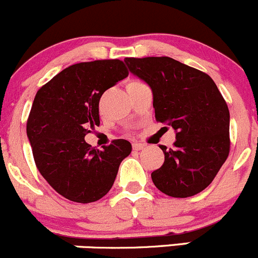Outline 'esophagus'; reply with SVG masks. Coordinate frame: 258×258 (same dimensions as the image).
Masks as SVG:
<instances>
[{"label": "esophagus", "mask_w": 258, "mask_h": 258, "mask_svg": "<svg viewBox=\"0 0 258 258\" xmlns=\"http://www.w3.org/2000/svg\"><path fill=\"white\" fill-rule=\"evenodd\" d=\"M144 147L145 144H143V143H138V142L133 143V149L134 150H142Z\"/></svg>", "instance_id": "esophagus-1"}]
</instances>
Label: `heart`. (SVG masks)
<instances>
[{
    "label": "heart",
    "instance_id": "heart-1",
    "mask_svg": "<svg viewBox=\"0 0 258 258\" xmlns=\"http://www.w3.org/2000/svg\"><path fill=\"white\" fill-rule=\"evenodd\" d=\"M137 83H139V81H135V80H134V81H130L129 84H137Z\"/></svg>",
    "mask_w": 258,
    "mask_h": 258
}]
</instances>
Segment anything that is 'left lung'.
Wrapping results in <instances>:
<instances>
[{
  "instance_id": "left-lung-1",
  "label": "left lung",
  "mask_w": 258,
  "mask_h": 258,
  "mask_svg": "<svg viewBox=\"0 0 258 258\" xmlns=\"http://www.w3.org/2000/svg\"><path fill=\"white\" fill-rule=\"evenodd\" d=\"M129 71L153 93L157 121L175 130L173 148L152 173L160 192L187 198L215 179L229 154V110L210 75L168 56L125 57Z\"/></svg>"
}]
</instances>
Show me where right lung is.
<instances>
[{
  "label": "right lung",
  "instance_id": "right-lung-1",
  "mask_svg": "<svg viewBox=\"0 0 258 258\" xmlns=\"http://www.w3.org/2000/svg\"><path fill=\"white\" fill-rule=\"evenodd\" d=\"M123 61L96 60L71 65L37 91L27 119V138L46 182L66 200L90 203L113 187L121 160L132 152L116 139L103 150L85 142L99 126L104 91L128 76Z\"/></svg>",
  "mask_w": 258,
  "mask_h": 258
}]
</instances>
